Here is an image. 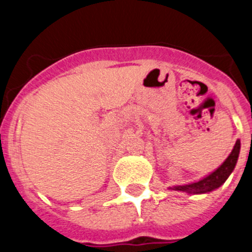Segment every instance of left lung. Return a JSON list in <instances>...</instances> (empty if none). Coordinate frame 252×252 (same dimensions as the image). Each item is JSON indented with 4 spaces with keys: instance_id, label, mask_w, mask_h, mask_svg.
<instances>
[{
    "instance_id": "obj_1",
    "label": "left lung",
    "mask_w": 252,
    "mask_h": 252,
    "mask_svg": "<svg viewBox=\"0 0 252 252\" xmlns=\"http://www.w3.org/2000/svg\"><path fill=\"white\" fill-rule=\"evenodd\" d=\"M240 148H241V144H240V140H237L232 151L228 155V158L224 160L223 164L202 180H198L195 183L186 184V186L173 187L170 189L189 193V194H203V193L212 192V190L217 189L218 187H221L226 182L227 178L230 177V174L235 169L236 162H237V159H239Z\"/></svg>"
}]
</instances>
